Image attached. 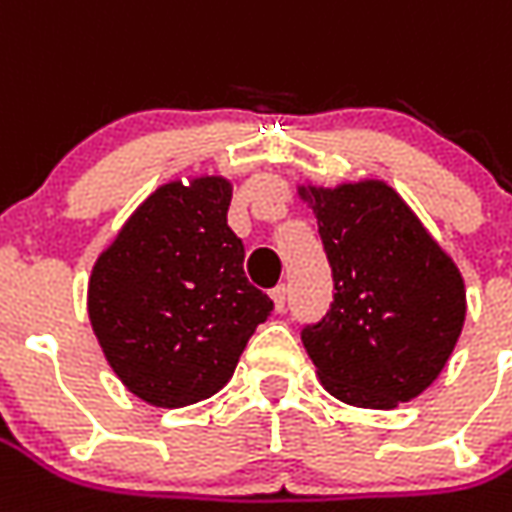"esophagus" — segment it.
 <instances>
[{
	"label": "esophagus",
	"mask_w": 512,
	"mask_h": 512,
	"mask_svg": "<svg viewBox=\"0 0 512 512\" xmlns=\"http://www.w3.org/2000/svg\"><path fill=\"white\" fill-rule=\"evenodd\" d=\"M271 299H274V310H285V302H288V288L285 285H277L274 291H271Z\"/></svg>",
	"instance_id": "1"
}]
</instances>
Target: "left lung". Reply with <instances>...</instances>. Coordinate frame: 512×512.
<instances>
[{"label": "left lung", "mask_w": 512, "mask_h": 512, "mask_svg": "<svg viewBox=\"0 0 512 512\" xmlns=\"http://www.w3.org/2000/svg\"><path fill=\"white\" fill-rule=\"evenodd\" d=\"M332 266V305L302 343L346 405L393 410L427 391L466 321V285L402 196L382 180L299 185Z\"/></svg>", "instance_id": "1"}]
</instances>
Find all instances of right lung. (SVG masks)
<instances>
[{
    "mask_svg": "<svg viewBox=\"0 0 512 512\" xmlns=\"http://www.w3.org/2000/svg\"><path fill=\"white\" fill-rule=\"evenodd\" d=\"M232 182L160 185L96 257L88 318L124 388L155 407H185L230 382L274 302L244 274L227 224Z\"/></svg>",
    "mask_w": 512,
    "mask_h": 512,
    "instance_id": "right-lung-1",
    "label": "right lung"
}]
</instances>
